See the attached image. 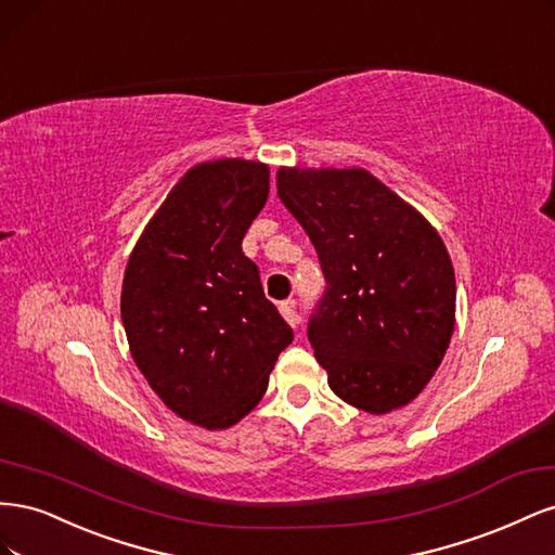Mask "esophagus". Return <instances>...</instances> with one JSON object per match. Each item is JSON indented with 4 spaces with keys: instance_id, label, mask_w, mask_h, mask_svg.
I'll list each match as a JSON object with an SVG mask.
<instances>
[{
    "instance_id": "1",
    "label": "esophagus",
    "mask_w": 555,
    "mask_h": 555,
    "mask_svg": "<svg viewBox=\"0 0 555 555\" xmlns=\"http://www.w3.org/2000/svg\"><path fill=\"white\" fill-rule=\"evenodd\" d=\"M280 312H282L284 319H287V324H292V326H298V324H300V317H298V312H296V304H294V300H282V304H280Z\"/></svg>"
}]
</instances>
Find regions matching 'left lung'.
<instances>
[{
    "label": "left lung",
    "instance_id": "left-lung-1",
    "mask_svg": "<svg viewBox=\"0 0 555 555\" xmlns=\"http://www.w3.org/2000/svg\"><path fill=\"white\" fill-rule=\"evenodd\" d=\"M278 196L322 263L308 340L333 393L371 414L408 405L442 363L456 319L438 231L363 169H280Z\"/></svg>",
    "mask_w": 555,
    "mask_h": 555
}]
</instances>
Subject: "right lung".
Segmentation results:
<instances>
[{"instance_id": "obj_1", "label": "right lung", "mask_w": 555, "mask_h": 555, "mask_svg": "<svg viewBox=\"0 0 555 555\" xmlns=\"http://www.w3.org/2000/svg\"><path fill=\"white\" fill-rule=\"evenodd\" d=\"M268 176L261 162L196 164L127 261L120 312L131 357L166 408L208 430L255 410L294 340L243 255Z\"/></svg>"}]
</instances>
